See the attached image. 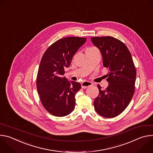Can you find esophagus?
Returning <instances> with one entry per match:
<instances>
[{"mask_svg": "<svg viewBox=\"0 0 153 153\" xmlns=\"http://www.w3.org/2000/svg\"><path fill=\"white\" fill-rule=\"evenodd\" d=\"M93 85L92 82H88V81H84V82H82V84H81L82 88H83V89L86 88L87 87H88V86H91V85Z\"/></svg>", "mask_w": 153, "mask_h": 153, "instance_id": "1", "label": "esophagus"}]
</instances>
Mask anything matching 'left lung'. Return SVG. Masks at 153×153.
I'll list each match as a JSON object with an SVG mask.
<instances>
[{
  "mask_svg": "<svg viewBox=\"0 0 153 153\" xmlns=\"http://www.w3.org/2000/svg\"><path fill=\"white\" fill-rule=\"evenodd\" d=\"M91 40L102 56L104 67L109 69L105 89L97 85L99 96L94 99L96 111L101 116L113 118L122 113L134 93L136 70L128 48L111 36L94 37Z\"/></svg>",
  "mask_w": 153,
  "mask_h": 153,
  "instance_id": "left-lung-1",
  "label": "left lung"
}]
</instances>
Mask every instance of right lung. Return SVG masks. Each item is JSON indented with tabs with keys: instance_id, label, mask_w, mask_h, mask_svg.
<instances>
[{
	"instance_id": "obj_1",
	"label": "right lung",
	"mask_w": 153,
	"mask_h": 153,
	"mask_svg": "<svg viewBox=\"0 0 153 153\" xmlns=\"http://www.w3.org/2000/svg\"><path fill=\"white\" fill-rule=\"evenodd\" d=\"M86 40L79 37L60 39L42 56L37 76V90L43 107L53 116H67L75 108V96L81 85L68 81L63 76L64 69L70 67L73 56Z\"/></svg>"
}]
</instances>
